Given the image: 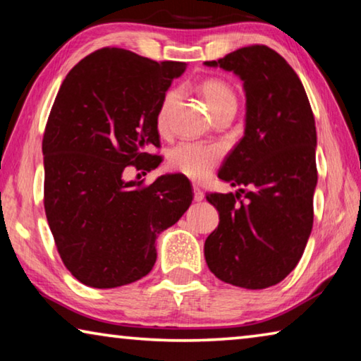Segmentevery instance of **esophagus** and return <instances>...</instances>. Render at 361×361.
I'll use <instances>...</instances> for the list:
<instances>
[{"instance_id":"obj_1","label":"esophagus","mask_w":361,"mask_h":361,"mask_svg":"<svg viewBox=\"0 0 361 361\" xmlns=\"http://www.w3.org/2000/svg\"><path fill=\"white\" fill-rule=\"evenodd\" d=\"M192 189H194V200L195 202H200V200H204V191L202 189H200L199 186H192Z\"/></svg>"}]
</instances>
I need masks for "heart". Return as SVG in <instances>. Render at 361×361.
<instances>
[{"label": "heart", "mask_w": 361, "mask_h": 361, "mask_svg": "<svg viewBox=\"0 0 361 361\" xmlns=\"http://www.w3.org/2000/svg\"><path fill=\"white\" fill-rule=\"evenodd\" d=\"M200 94H202L212 114L219 108L235 105L237 103L234 90L221 79H207V81L200 84ZM176 100H178V92L176 90H170L164 97L156 118L159 130L167 129L169 116ZM219 157H221V149L218 146L204 143H181L170 151L169 166L176 170V172L189 176V178L202 180L205 176H209L212 170L216 167Z\"/></svg>", "instance_id": "b5f03b06"}]
</instances>
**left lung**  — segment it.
<instances>
[{"label": "left lung", "instance_id": "obj_1", "mask_svg": "<svg viewBox=\"0 0 361 361\" xmlns=\"http://www.w3.org/2000/svg\"><path fill=\"white\" fill-rule=\"evenodd\" d=\"M204 65L240 78L247 99L243 137L218 172L240 189L207 195L219 224L205 240V261L223 282L262 290L296 267L312 231L314 114L295 70L267 46L237 49Z\"/></svg>", "mask_w": 361, "mask_h": 361}]
</instances>
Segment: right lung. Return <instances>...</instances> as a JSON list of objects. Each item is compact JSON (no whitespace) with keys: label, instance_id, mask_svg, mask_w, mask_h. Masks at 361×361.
<instances>
[{"label":"right lung","instance_id":"right-lung-1","mask_svg":"<svg viewBox=\"0 0 361 361\" xmlns=\"http://www.w3.org/2000/svg\"><path fill=\"white\" fill-rule=\"evenodd\" d=\"M185 62H154L119 47L82 59L63 79L49 114L44 209L66 269L92 288L137 282L154 266L156 240L192 202L189 180L149 186L124 170H152L161 156L157 111Z\"/></svg>","mask_w":361,"mask_h":361}]
</instances>
